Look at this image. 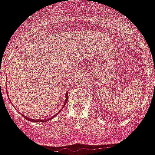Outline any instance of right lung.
<instances>
[{
    "label": "right lung",
    "instance_id": "add662e5",
    "mask_svg": "<svg viewBox=\"0 0 155 155\" xmlns=\"http://www.w3.org/2000/svg\"><path fill=\"white\" fill-rule=\"evenodd\" d=\"M67 101H68V93H66V99H65V103L64 104V106L65 104H66ZM25 118V119H27V120H28V121H31V122H46V121H48V120H50L51 119H52L54 117V115L52 116V118H51V119H30V118H28V117H25L24 116Z\"/></svg>",
    "mask_w": 155,
    "mask_h": 155
}]
</instances>
